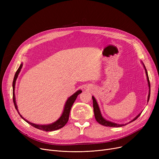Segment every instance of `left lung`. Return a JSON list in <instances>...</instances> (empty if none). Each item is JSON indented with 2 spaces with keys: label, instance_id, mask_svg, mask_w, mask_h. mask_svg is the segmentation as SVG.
<instances>
[{
  "label": "left lung",
  "instance_id": "obj_1",
  "mask_svg": "<svg viewBox=\"0 0 159 159\" xmlns=\"http://www.w3.org/2000/svg\"><path fill=\"white\" fill-rule=\"evenodd\" d=\"M141 63L143 64V66H144V68L145 70V71H146V77H147V80H148V87H149V93H148V100L147 101L148 102L149 100V97H150V83H149V77H148V71L146 69V67L144 64V63L143 62H141ZM92 99H93V111H94V115H95V119L101 125H103V126H109V127H122V126H126V125H127L128 124L135 120L140 115L141 113L140 112L139 114H138L133 119V120H131V121H129V122L128 123H126V124H118V123H116V122H111V121H110V120H107L106 119H105L102 115V113H101V110H100L99 108V106H98V104L96 101L95 98L92 96Z\"/></svg>",
  "mask_w": 159,
  "mask_h": 159
}]
</instances>
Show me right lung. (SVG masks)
I'll return each mask as SVG.
<instances>
[{"instance_id": "add662e5", "label": "right lung", "mask_w": 159, "mask_h": 159, "mask_svg": "<svg viewBox=\"0 0 159 159\" xmlns=\"http://www.w3.org/2000/svg\"><path fill=\"white\" fill-rule=\"evenodd\" d=\"M23 64L21 63L19 69L17 70V71H16L15 77L13 79V103L15 107V109L17 111L18 113L19 114V115L20 116V117L24 119L26 122H28L29 124H30L31 126H33L34 128H36L39 129L43 130V131H55L57 130L58 129H61L62 127H64L66 124L68 122V120H69V115H70V110L71 108L74 103V102L75 101V100L77 98V96L82 93V90L79 89L78 91H77L75 93H73L72 95H71L65 103L64 107V110H63V112L61 115V116L58 118L55 122L52 123V124H33L32 122H29L28 120H26V119H24L23 116L20 114L19 110H18V107L17 105H16V100H15V83H16V79H17L21 71V69L22 68Z\"/></svg>"}]
</instances>
